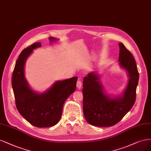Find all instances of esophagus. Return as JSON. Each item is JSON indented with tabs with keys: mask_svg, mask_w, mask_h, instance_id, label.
I'll return each mask as SVG.
<instances>
[{
	"mask_svg": "<svg viewBox=\"0 0 151 151\" xmlns=\"http://www.w3.org/2000/svg\"><path fill=\"white\" fill-rule=\"evenodd\" d=\"M82 87V82L81 81L80 79H78L77 82V87L79 88V89H81Z\"/></svg>",
	"mask_w": 151,
	"mask_h": 151,
	"instance_id": "obj_1",
	"label": "esophagus"
}]
</instances>
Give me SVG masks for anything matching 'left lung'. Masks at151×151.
Segmentation results:
<instances>
[{"label":"left lung","instance_id":"1","mask_svg":"<svg viewBox=\"0 0 151 151\" xmlns=\"http://www.w3.org/2000/svg\"><path fill=\"white\" fill-rule=\"evenodd\" d=\"M119 65L125 69L129 80L121 95L112 97L105 93L100 76L90 72L83 81V112L87 122L97 127H111L131 110L136 98L139 72L132 54L119 43Z\"/></svg>","mask_w":151,"mask_h":151}]
</instances>
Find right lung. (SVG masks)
<instances>
[{
	"label": "right lung",
	"instance_id": "obj_1",
	"mask_svg": "<svg viewBox=\"0 0 151 151\" xmlns=\"http://www.w3.org/2000/svg\"><path fill=\"white\" fill-rule=\"evenodd\" d=\"M49 40L52 43L58 39L50 37ZM40 47V42L34 43L21 52L14 67L12 86L19 113L35 127H49L59 122L65 100L76 89L77 77L56 81L42 93L33 91L25 79V64L33 50Z\"/></svg>",
	"mask_w": 151,
	"mask_h": 151
}]
</instances>
